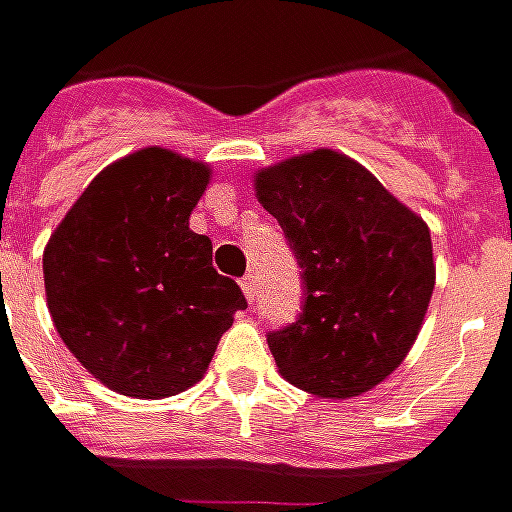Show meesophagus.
Wrapping results in <instances>:
<instances>
[{"instance_id":"1","label":"esophagus","mask_w":512,"mask_h":512,"mask_svg":"<svg viewBox=\"0 0 512 512\" xmlns=\"http://www.w3.org/2000/svg\"><path fill=\"white\" fill-rule=\"evenodd\" d=\"M241 288H243V294H246V300L255 302V297H257V277H255V274H246V277L241 280Z\"/></svg>"}]
</instances>
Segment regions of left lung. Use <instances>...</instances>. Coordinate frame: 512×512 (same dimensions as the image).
<instances>
[{
	"instance_id": "obj_1",
	"label": "left lung",
	"mask_w": 512,
	"mask_h": 512,
	"mask_svg": "<svg viewBox=\"0 0 512 512\" xmlns=\"http://www.w3.org/2000/svg\"><path fill=\"white\" fill-rule=\"evenodd\" d=\"M255 190L302 269V314L269 333L280 373L319 398L373 389L406 358L429 308L426 221L330 148L263 168Z\"/></svg>"
}]
</instances>
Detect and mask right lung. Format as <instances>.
I'll return each mask as SVG.
<instances>
[{"label":"right lung","instance_id":"right-lung-1","mask_svg":"<svg viewBox=\"0 0 512 512\" xmlns=\"http://www.w3.org/2000/svg\"><path fill=\"white\" fill-rule=\"evenodd\" d=\"M210 168L142 148L100 170L44 249L58 336L100 384L168 398L210 367L241 285L212 269V241L190 229Z\"/></svg>","mask_w":512,"mask_h":512}]
</instances>
